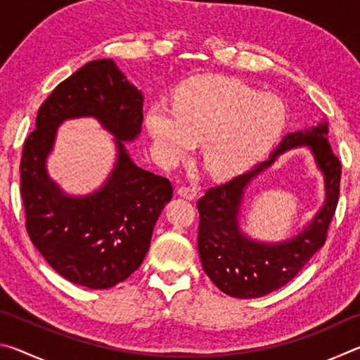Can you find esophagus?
<instances>
[{"mask_svg":"<svg viewBox=\"0 0 360 360\" xmlns=\"http://www.w3.org/2000/svg\"><path fill=\"white\" fill-rule=\"evenodd\" d=\"M178 193L181 195V197H184L187 200H193L195 197H197V187H195V186H181L178 188Z\"/></svg>","mask_w":360,"mask_h":360,"instance_id":"1","label":"esophagus"}]
</instances>
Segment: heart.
<instances>
[{"mask_svg": "<svg viewBox=\"0 0 360 360\" xmlns=\"http://www.w3.org/2000/svg\"><path fill=\"white\" fill-rule=\"evenodd\" d=\"M284 103L229 77H198L176 95L173 109L154 105L146 124L163 165L174 167L202 141L211 173L235 176L251 167L281 133Z\"/></svg>", "mask_w": 360, "mask_h": 360, "instance_id": "heart-1", "label": "heart"}]
</instances>
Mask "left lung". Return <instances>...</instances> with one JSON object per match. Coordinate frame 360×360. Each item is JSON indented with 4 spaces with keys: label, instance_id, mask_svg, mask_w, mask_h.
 Instances as JSON below:
<instances>
[{
    "label": "left lung",
    "instance_id": "left-lung-1",
    "mask_svg": "<svg viewBox=\"0 0 360 360\" xmlns=\"http://www.w3.org/2000/svg\"><path fill=\"white\" fill-rule=\"evenodd\" d=\"M327 124L289 133L268 160L252 172L211 187L197 202L200 212L198 252L203 270L224 294L257 298L288 284L324 246L340 197L341 162L327 141ZM297 145H309L326 176V205L314 222L294 239L265 245L249 240L238 229V211L245 186L278 155Z\"/></svg>",
    "mask_w": 360,
    "mask_h": 360
}]
</instances>
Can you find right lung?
<instances>
[{"label":"right lung","instance_id":"obj_1","mask_svg":"<svg viewBox=\"0 0 360 360\" xmlns=\"http://www.w3.org/2000/svg\"><path fill=\"white\" fill-rule=\"evenodd\" d=\"M94 115L116 136L120 157L107 184L87 198H68L46 176L45 157L65 118ZM143 124V95L109 58L77 70L42 103L23 144L20 193L30 240L68 281L109 289L138 270L152 231L173 197L169 179L136 167L124 148Z\"/></svg>","mask_w":360,"mask_h":360}]
</instances>
